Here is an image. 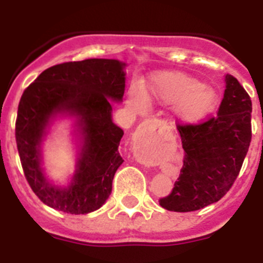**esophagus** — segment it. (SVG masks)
<instances>
[{"mask_svg":"<svg viewBox=\"0 0 263 263\" xmlns=\"http://www.w3.org/2000/svg\"><path fill=\"white\" fill-rule=\"evenodd\" d=\"M160 130V126L157 124V122H154V121H148V122H145V124L142 125V133H157V132H159ZM143 141H146V138H143ZM141 160L142 162H146V158H141Z\"/></svg>","mask_w":263,"mask_h":263,"instance_id":"34e87169","label":"esophagus"}]
</instances>
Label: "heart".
Here are the masks:
<instances>
[{"mask_svg": "<svg viewBox=\"0 0 263 263\" xmlns=\"http://www.w3.org/2000/svg\"><path fill=\"white\" fill-rule=\"evenodd\" d=\"M217 99L215 88L201 84L194 76L179 71H162L148 78L142 96L137 90H130L127 104L138 113L145 110V101L173 105L178 122L194 125L212 113Z\"/></svg>", "mask_w": 263, "mask_h": 263, "instance_id": "b5f03b06", "label": "heart"}]
</instances>
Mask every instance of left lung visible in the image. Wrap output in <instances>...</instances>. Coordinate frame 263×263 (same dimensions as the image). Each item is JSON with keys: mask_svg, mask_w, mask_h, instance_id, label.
<instances>
[{"mask_svg": "<svg viewBox=\"0 0 263 263\" xmlns=\"http://www.w3.org/2000/svg\"><path fill=\"white\" fill-rule=\"evenodd\" d=\"M252 100L232 75H225V90L217 116L200 125L178 126L184 148L179 179L162 208L192 212L216 203L238 176L252 139Z\"/></svg>", "mask_w": 263, "mask_h": 263, "instance_id": "left-lung-1", "label": "left lung"}]
</instances>
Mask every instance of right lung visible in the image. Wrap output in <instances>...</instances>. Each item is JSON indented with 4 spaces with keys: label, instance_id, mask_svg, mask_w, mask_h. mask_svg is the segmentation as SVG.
<instances>
[{
    "label": "right lung",
    "instance_id": "obj_1",
    "mask_svg": "<svg viewBox=\"0 0 263 263\" xmlns=\"http://www.w3.org/2000/svg\"><path fill=\"white\" fill-rule=\"evenodd\" d=\"M127 64L117 59H85L43 71L25 89L18 105L15 139L23 173L46 205L71 215L99 210L124 159L118 153L124 130L111 118V101L122 103ZM72 121L76 171L66 185L49 179L43 145L55 122Z\"/></svg>",
    "mask_w": 263,
    "mask_h": 263
}]
</instances>
